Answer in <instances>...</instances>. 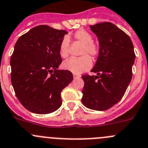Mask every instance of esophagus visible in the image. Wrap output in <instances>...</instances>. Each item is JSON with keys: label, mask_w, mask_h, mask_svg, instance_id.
Returning a JSON list of instances; mask_svg holds the SVG:
<instances>
[{"label": "esophagus", "mask_w": 148, "mask_h": 148, "mask_svg": "<svg viewBox=\"0 0 148 148\" xmlns=\"http://www.w3.org/2000/svg\"><path fill=\"white\" fill-rule=\"evenodd\" d=\"M73 76H74V78L76 79V78H79L81 77L79 74H73Z\"/></svg>", "instance_id": "esophagus-1"}]
</instances>
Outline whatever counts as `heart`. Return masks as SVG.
Returning a JSON list of instances; mask_svg holds the SVG:
<instances>
[{
	"label": "heart",
	"instance_id": "heart-1",
	"mask_svg": "<svg viewBox=\"0 0 148 148\" xmlns=\"http://www.w3.org/2000/svg\"><path fill=\"white\" fill-rule=\"evenodd\" d=\"M76 40L79 41L83 46L81 50L80 58H72L65 61L62 66L66 70L71 71L73 74H79L84 71H87L91 67L92 62L91 58H95L99 54V48L93 42V37L89 32L86 30L80 29L74 34ZM69 45L70 40L68 37H65L61 41L59 47L60 55L62 58H68L69 54ZM88 54L89 56L87 54Z\"/></svg>",
	"mask_w": 148,
	"mask_h": 148
}]
</instances>
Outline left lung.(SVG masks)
Wrapping results in <instances>:
<instances>
[{
  "label": "left lung",
  "mask_w": 148,
  "mask_h": 148,
  "mask_svg": "<svg viewBox=\"0 0 148 148\" xmlns=\"http://www.w3.org/2000/svg\"><path fill=\"white\" fill-rule=\"evenodd\" d=\"M90 29L99 40V55L90 71L97 75L82 77V102L88 108L106 110L121 100L132 79L134 45L130 37L112 23H100Z\"/></svg>",
  "instance_id": "1"
}]
</instances>
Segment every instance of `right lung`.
I'll return each mask as SVG.
<instances>
[{
    "label": "right lung",
    "mask_w": 148,
    "mask_h": 148,
    "mask_svg": "<svg viewBox=\"0 0 148 148\" xmlns=\"http://www.w3.org/2000/svg\"><path fill=\"white\" fill-rule=\"evenodd\" d=\"M68 32L40 25L21 36L10 59L14 92L25 108L47 114L62 105L60 94L73 79L68 70H59L61 41Z\"/></svg>",
    "instance_id": "right-lung-1"
}]
</instances>
